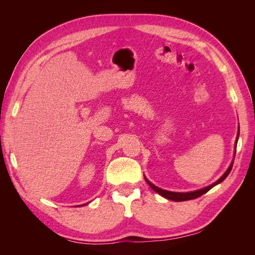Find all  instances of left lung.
Instances as JSON below:
<instances>
[{
    "mask_svg": "<svg viewBox=\"0 0 255 255\" xmlns=\"http://www.w3.org/2000/svg\"><path fill=\"white\" fill-rule=\"evenodd\" d=\"M238 135H239V134H238ZM237 138H238V136H237ZM236 143H237V140H236ZM232 167H233V163L230 165V167H229L228 170L226 171V173L223 174V175L220 177V179H219L218 181H216L214 184L210 185V186H207V187H205V188H202V189L196 190V191H191V192H172V191L164 190V189H161V188H158V187H156L155 185H153L151 182H149L148 180H146V177H144V179H145L146 183H148V184L150 185V187H151L153 190H155V191L157 192V194H159L160 196L165 197L166 199L172 200V201L181 202V201H187V200L197 199V198H199V197H201L202 195L206 194V192H207L208 190L212 189L214 186H216V185L219 184V183H221L223 180L226 179V177L229 175V173L231 172V170H232Z\"/></svg>",
    "mask_w": 255,
    "mask_h": 255,
    "instance_id": "1",
    "label": "left lung"
}]
</instances>
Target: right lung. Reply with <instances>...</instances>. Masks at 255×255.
<instances>
[{"instance_id":"obj_1","label":"right lung","mask_w":255,"mask_h":255,"mask_svg":"<svg viewBox=\"0 0 255 255\" xmlns=\"http://www.w3.org/2000/svg\"><path fill=\"white\" fill-rule=\"evenodd\" d=\"M84 205H85V204H84Z\"/></svg>"}]
</instances>
